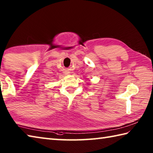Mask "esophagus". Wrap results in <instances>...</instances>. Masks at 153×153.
Listing matches in <instances>:
<instances>
[{
	"label": "esophagus",
	"instance_id": "1",
	"mask_svg": "<svg viewBox=\"0 0 153 153\" xmlns=\"http://www.w3.org/2000/svg\"><path fill=\"white\" fill-rule=\"evenodd\" d=\"M69 74V73H67V74Z\"/></svg>",
	"mask_w": 153,
	"mask_h": 153
}]
</instances>
